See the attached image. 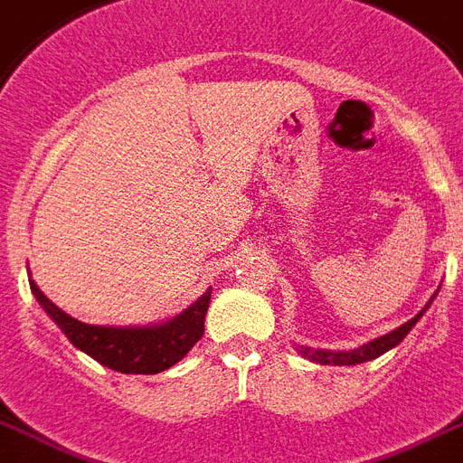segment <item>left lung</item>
I'll return each mask as SVG.
<instances>
[{"label": "left lung", "instance_id": "8db88e82", "mask_svg": "<svg viewBox=\"0 0 463 463\" xmlns=\"http://www.w3.org/2000/svg\"><path fill=\"white\" fill-rule=\"evenodd\" d=\"M433 298L429 300V305L433 303ZM429 305H426V307L414 317V319L404 322L402 326H397L395 331L381 335V338H373V341L364 343V345L360 347H354V350H345V353L338 350V353H334V350H312V347L300 345V354H305L307 360L317 362V364H334V366H350V364H362V362L376 360V357H381V354L388 353V350H392V347L400 345V343L404 341V335L410 334L411 328L416 326V322L421 319L423 312L429 309Z\"/></svg>", "mask_w": 463, "mask_h": 463}]
</instances>
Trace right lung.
<instances>
[{
  "label": "right lung",
  "mask_w": 463,
  "mask_h": 463,
  "mask_svg": "<svg viewBox=\"0 0 463 463\" xmlns=\"http://www.w3.org/2000/svg\"><path fill=\"white\" fill-rule=\"evenodd\" d=\"M30 288L37 303L47 309V315L59 324L72 345L99 364L120 373H158L177 364L203 335L205 312L213 293V288H208L182 315L154 326H91L56 307L33 279Z\"/></svg>",
  "instance_id": "1"
}]
</instances>
